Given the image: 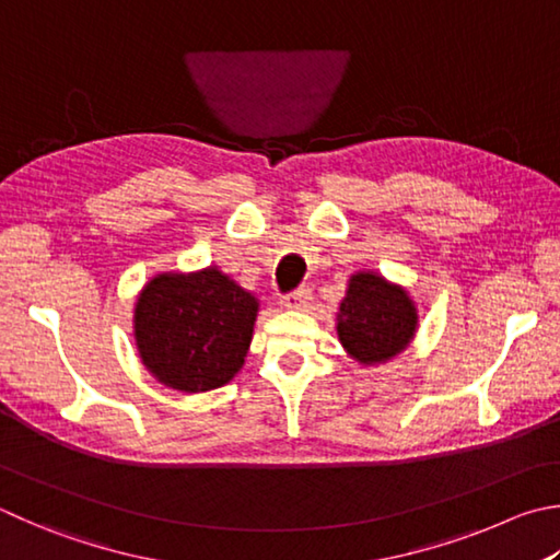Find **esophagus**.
<instances>
[{
	"label": "esophagus",
	"instance_id": "34e87169",
	"mask_svg": "<svg viewBox=\"0 0 560 560\" xmlns=\"http://www.w3.org/2000/svg\"><path fill=\"white\" fill-rule=\"evenodd\" d=\"M311 299H313V291L308 287H301L296 291L287 293V296L281 299V306L293 308V311H306L311 306Z\"/></svg>",
	"mask_w": 560,
	"mask_h": 560
}]
</instances>
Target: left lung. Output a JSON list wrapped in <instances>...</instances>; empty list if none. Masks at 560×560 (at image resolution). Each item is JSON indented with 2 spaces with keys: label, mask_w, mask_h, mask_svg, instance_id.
Returning <instances> with one entry per match:
<instances>
[{
  "label": "left lung",
  "mask_w": 560,
  "mask_h": 560,
  "mask_svg": "<svg viewBox=\"0 0 560 560\" xmlns=\"http://www.w3.org/2000/svg\"><path fill=\"white\" fill-rule=\"evenodd\" d=\"M338 335L354 360L384 362L401 352L416 330V308L404 289L392 287L377 273L350 279L340 303Z\"/></svg>",
  "instance_id": "left-lung-1"
}]
</instances>
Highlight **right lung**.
I'll return each mask as SVG.
<instances>
[{
	"mask_svg": "<svg viewBox=\"0 0 560 560\" xmlns=\"http://www.w3.org/2000/svg\"><path fill=\"white\" fill-rule=\"evenodd\" d=\"M254 318L252 293L218 269L161 273L135 311L141 362L171 389H218L245 364Z\"/></svg>",
	"mask_w": 560,
	"mask_h": 560,
	"instance_id": "add662e5",
	"label": "right lung"
}]
</instances>
